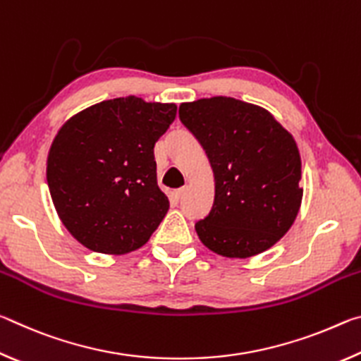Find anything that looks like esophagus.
<instances>
[{
	"label": "esophagus",
	"instance_id": "1",
	"mask_svg": "<svg viewBox=\"0 0 361 361\" xmlns=\"http://www.w3.org/2000/svg\"><path fill=\"white\" fill-rule=\"evenodd\" d=\"M186 192V188H180V189H175V191H172V199L175 200V202H178V200L183 197V194Z\"/></svg>",
	"mask_w": 361,
	"mask_h": 361
}]
</instances>
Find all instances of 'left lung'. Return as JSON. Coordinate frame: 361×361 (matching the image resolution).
I'll return each mask as SVG.
<instances>
[{"instance_id":"8db88e82","label":"left lung","mask_w":361,"mask_h":361,"mask_svg":"<svg viewBox=\"0 0 361 361\" xmlns=\"http://www.w3.org/2000/svg\"><path fill=\"white\" fill-rule=\"evenodd\" d=\"M215 173V200L195 223L204 245L226 258L266 252L295 223L302 199L295 138L267 109L212 97L180 105Z\"/></svg>"}]
</instances>
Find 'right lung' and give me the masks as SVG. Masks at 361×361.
<instances>
[{
    "mask_svg": "<svg viewBox=\"0 0 361 361\" xmlns=\"http://www.w3.org/2000/svg\"><path fill=\"white\" fill-rule=\"evenodd\" d=\"M175 103L105 100L73 116L54 138L47 185L60 219L84 247L124 255L143 247L166 216L154 145L175 121Z\"/></svg>",
    "mask_w": 361,
    "mask_h": 361,
    "instance_id": "right-lung-1",
    "label": "right lung"
}]
</instances>
